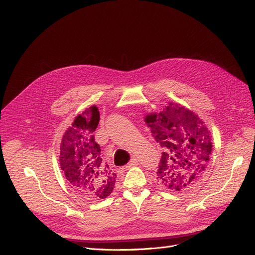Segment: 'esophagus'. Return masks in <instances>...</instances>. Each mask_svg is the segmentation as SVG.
I'll return each mask as SVG.
<instances>
[{
	"label": "esophagus",
	"instance_id": "esophagus-1",
	"mask_svg": "<svg viewBox=\"0 0 255 255\" xmlns=\"http://www.w3.org/2000/svg\"><path fill=\"white\" fill-rule=\"evenodd\" d=\"M139 164V161H138V159H136V158H133L132 160L129 161V163L126 166V169H129L130 167H133V166H136V165H138Z\"/></svg>",
	"mask_w": 255,
	"mask_h": 255
}]
</instances>
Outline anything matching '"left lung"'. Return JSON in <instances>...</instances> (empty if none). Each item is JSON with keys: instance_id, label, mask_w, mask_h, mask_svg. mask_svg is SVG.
I'll return each instance as SVG.
<instances>
[{"instance_id": "1", "label": "left lung", "mask_w": 255, "mask_h": 255, "mask_svg": "<svg viewBox=\"0 0 255 255\" xmlns=\"http://www.w3.org/2000/svg\"><path fill=\"white\" fill-rule=\"evenodd\" d=\"M144 122L163 146L157 182L172 191L192 186L205 172L213 152L212 134L202 119L187 107L168 102L159 113H149Z\"/></svg>"}]
</instances>
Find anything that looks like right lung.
Listing matches in <instances>:
<instances>
[{
  "instance_id": "1",
  "label": "right lung",
  "mask_w": 255,
  "mask_h": 255,
  "mask_svg": "<svg viewBox=\"0 0 255 255\" xmlns=\"http://www.w3.org/2000/svg\"><path fill=\"white\" fill-rule=\"evenodd\" d=\"M100 121L96 105L78 115L61 138L59 164L67 181L81 195L105 199L114 190L117 174L101 157L94 132Z\"/></svg>"
}]
</instances>
